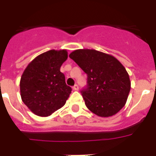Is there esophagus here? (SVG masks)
I'll return each instance as SVG.
<instances>
[{
  "mask_svg": "<svg viewBox=\"0 0 156 156\" xmlns=\"http://www.w3.org/2000/svg\"><path fill=\"white\" fill-rule=\"evenodd\" d=\"M78 88H79V87H78V86L77 85V84H75V85H74V86H73V90H78Z\"/></svg>",
  "mask_w": 156,
  "mask_h": 156,
  "instance_id": "34e87169",
  "label": "esophagus"
}]
</instances>
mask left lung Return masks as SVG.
<instances>
[{"label": "left lung", "instance_id": "8db88e82", "mask_svg": "<svg viewBox=\"0 0 156 156\" xmlns=\"http://www.w3.org/2000/svg\"><path fill=\"white\" fill-rule=\"evenodd\" d=\"M69 57L87 75V87L81 90L87 108L101 117L117 113L126 104L131 86L122 64L95 49L75 50Z\"/></svg>", "mask_w": 156, "mask_h": 156}]
</instances>
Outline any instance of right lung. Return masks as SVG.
<instances>
[{"instance_id": "right-lung-1", "label": "right lung", "mask_w": 156, "mask_h": 156, "mask_svg": "<svg viewBox=\"0 0 156 156\" xmlns=\"http://www.w3.org/2000/svg\"><path fill=\"white\" fill-rule=\"evenodd\" d=\"M67 58L66 50H49L25 69L20 80L21 97L35 115L48 116L66 104L72 89L60 69Z\"/></svg>"}]
</instances>
